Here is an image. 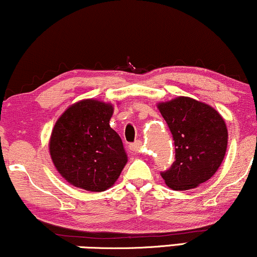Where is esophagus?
Here are the masks:
<instances>
[{
	"label": "esophagus",
	"instance_id": "34e87169",
	"mask_svg": "<svg viewBox=\"0 0 257 257\" xmlns=\"http://www.w3.org/2000/svg\"><path fill=\"white\" fill-rule=\"evenodd\" d=\"M142 146H143V144H142L141 141H136L134 144H131V149L134 150V152H136V153H141Z\"/></svg>",
	"mask_w": 257,
	"mask_h": 257
}]
</instances>
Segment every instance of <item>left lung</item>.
Listing matches in <instances>:
<instances>
[{
    "label": "left lung",
    "mask_w": 257,
    "mask_h": 257,
    "mask_svg": "<svg viewBox=\"0 0 257 257\" xmlns=\"http://www.w3.org/2000/svg\"><path fill=\"white\" fill-rule=\"evenodd\" d=\"M158 108L176 147V161L161 177L176 191L197 188L216 173L225 158L228 132L224 117L212 105L185 96L160 102Z\"/></svg>",
    "instance_id": "8db88e82"
}]
</instances>
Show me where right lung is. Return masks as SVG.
I'll return each instance as SVG.
<instances>
[{
	"instance_id": "add662e5",
	"label": "right lung",
	"mask_w": 257,
	"mask_h": 257,
	"mask_svg": "<svg viewBox=\"0 0 257 257\" xmlns=\"http://www.w3.org/2000/svg\"><path fill=\"white\" fill-rule=\"evenodd\" d=\"M113 104L93 98L75 102L51 131L49 153L66 182L86 191L111 188L127 164L120 136L110 127Z\"/></svg>"
}]
</instances>
